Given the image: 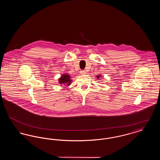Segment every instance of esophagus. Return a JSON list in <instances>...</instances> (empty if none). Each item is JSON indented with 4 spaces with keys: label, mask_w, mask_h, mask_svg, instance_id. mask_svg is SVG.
Returning <instances> with one entry per match:
<instances>
[{
    "label": "esophagus",
    "mask_w": 160,
    "mask_h": 160,
    "mask_svg": "<svg viewBox=\"0 0 160 160\" xmlns=\"http://www.w3.org/2000/svg\"><path fill=\"white\" fill-rule=\"evenodd\" d=\"M80 73H81V74H85L86 72V71H84V70H81V71H80Z\"/></svg>",
    "instance_id": "obj_1"
}]
</instances>
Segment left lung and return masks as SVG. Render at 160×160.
Returning <instances> with one entry per match:
<instances>
[{
  "label": "left lung",
  "instance_id": "1",
  "mask_svg": "<svg viewBox=\"0 0 160 160\" xmlns=\"http://www.w3.org/2000/svg\"><path fill=\"white\" fill-rule=\"evenodd\" d=\"M96 77H97V78L98 79L100 77H101V75H98V76H97Z\"/></svg>",
  "mask_w": 160,
  "mask_h": 160
}]
</instances>
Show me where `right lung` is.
<instances>
[{"instance_id": "right-lung-1", "label": "right lung", "mask_w": 160, "mask_h": 160, "mask_svg": "<svg viewBox=\"0 0 160 160\" xmlns=\"http://www.w3.org/2000/svg\"><path fill=\"white\" fill-rule=\"evenodd\" d=\"M58 80V83L61 84V86H63L62 84H65V86H69L72 82V80L70 78V76L68 74H63Z\"/></svg>"}]
</instances>
